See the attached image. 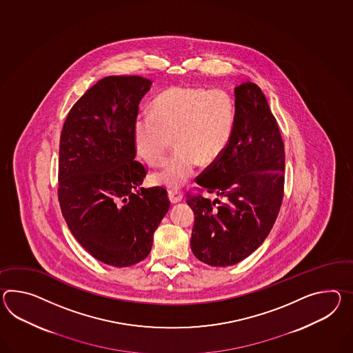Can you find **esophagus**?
Instances as JSON below:
<instances>
[{
    "mask_svg": "<svg viewBox=\"0 0 353 353\" xmlns=\"http://www.w3.org/2000/svg\"><path fill=\"white\" fill-rule=\"evenodd\" d=\"M168 198H170L172 204H177L182 200L183 195H182V191H180V190L170 189L168 190Z\"/></svg>",
    "mask_w": 353,
    "mask_h": 353,
    "instance_id": "34e87169",
    "label": "esophagus"
}]
</instances>
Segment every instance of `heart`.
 I'll return each instance as SVG.
<instances>
[{
  "instance_id": "heart-1",
  "label": "heart",
  "mask_w": 353,
  "mask_h": 353,
  "mask_svg": "<svg viewBox=\"0 0 353 353\" xmlns=\"http://www.w3.org/2000/svg\"><path fill=\"white\" fill-rule=\"evenodd\" d=\"M234 103L221 89L172 86L158 95L152 112L139 114L134 140L146 162L163 159L174 143L177 149L161 170L157 182L180 186L194 174L200 161L212 163L222 154L232 135Z\"/></svg>"
}]
</instances>
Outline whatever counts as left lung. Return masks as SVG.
<instances>
[{
	"label": "left lung",
	"instance_id": "8db88e82",
	"mask_svg": "<svg viewBox=\"0 0 353 353\" xmlns=\"http://www.w3.org/2000/svg\"><path fill=\"white\" fill-rule=\"evenodd\" d=\"M196 183L223 200L188 195L194 255L212 267L240 263L265 241L283 199V140L256 84L234 88L232 135Z\"/></svg>",
	"mask_w": 353,
	"mask_h": 353
}]
</instances>
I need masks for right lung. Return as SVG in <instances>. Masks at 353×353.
<instances>
[{
    "instance_id": "1",
    "label": "right lung",
    "mask_w": 353,
    "mask_h": 353,
    "mask_svg": "<svg viewBox=\"0 0 353 353\" xmlns=\"http://www.w3.org/2000/svg\"><path fill=\"white\" fill-rule=\"evenodd\" d=\"M152 81L107 77L86 90L63 123L59 201L72 236L104 264L134 265L149 255L170 209L163 188L144 189L134 122Z\"/></svg>"
}]
</instances>
